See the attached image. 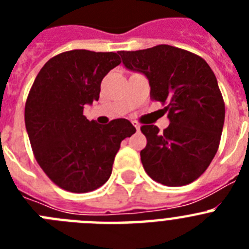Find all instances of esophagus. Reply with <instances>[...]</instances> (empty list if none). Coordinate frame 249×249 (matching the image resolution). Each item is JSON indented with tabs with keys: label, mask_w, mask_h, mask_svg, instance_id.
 I'll return each instance as SVG.
<instances>
[{
	"label": "esophagus",
	"mask_w": 249,
	"mask_h": 249,
	"mask_svg": "<svg viewBox=\"0 0 249 249\" xmlns=\"http://www.w3.org/2000/svg\"><path fill=\"white\" fill-rule=\"evenodd\" d=\"M132 124L136 127V129H137V131H140V123H138L137 121H132Z\"/></svg>",
	"instance_id": "obj_1"
}]
</instances>
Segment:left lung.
Wrapping results in <instances>:
<instances>
[{
    "mask_svg": "<svg viewBox=\"0 0 249 249\" xmlns=\"http://www.w3.org/2000/svg\"><path fill=\"white\" fill-rule=\"evenodd\" d=\"M123 65L142 72L151 100L160 102L171 121L163 132L153 124L141 131L147 146L141 151L144 171L168 187L192 183L218 151L224 123V101L214 73L198 54L168 45L120 51Z\"/></svg>",
    "mask_w": 249,
    "mask_h": 249,
    "instance_id": "8db88e82",
    "label": "left lung"
}]
</instances>
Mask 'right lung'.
I'll return each mask as SVG.
<instances>
[{
    "label": "right lung",
    "mask_w": 249,
    "mask_h": 249,
    "mask_svg": "<svg viewBox=\"0 0 249 249\" xmlns=\"http://www.w3.org/2000/svg\"><path fill=\"white\" fill-rule=\"evenodd\" d=\"M114 52L73 50L48 59L25 106V123L37 163L54 184L73 193L108 181L121 142L136 132L126 118L98 124L83 106L98 101L101 82L121 63Z\"/></svg>",
    "instance_id": "add662e5"
}]
</instances>
